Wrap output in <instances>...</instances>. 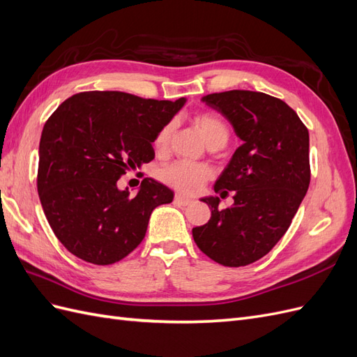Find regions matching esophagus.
Segmentation results:
<instances>
[{
    "label": "esophagus",
    "mask_w": 357,
    "mask_h": 357,
    "mask_svg": "<svg viewBox=\"0 0 357 357\" xmlns=\"http://www.w3.org/2000/svg\"><path fill=\"white\" fill-rule=\"evenodd\" d=\"M174 201H176L177 204L183 205V207H188V205H190V204L193 202L192 199H189V198H185V197H181V195H176V197H174Z\"/></svg>",
    "instance_id": "obj_1"
}]
</instances>
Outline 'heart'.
<instances>
[{"label": "heart", "mask_w": 357, "mask_h": 357, "mask_svg": "<svg viewBox=\"0 0 357 357\" xmlns=\"http://www.w3.org/2000/svg\"><path fill=\"white\" fill-rule=\"evenodd\" d=\"M193 122L202 132L205 142L211 149H222L228 144L231 138L229 126L223 119L211 112H204L193 116ZM172 132H174V123L168 122L159 129V132L155 137V149L158 152H164L168 147ZM213 176L210 167L204 164H193L188 160H177L172 164L160 168L159 178L167 183L168 186L174 188L176 190L186 193V195H193L202 189Z\"/></svg>", "instance_id": "heart-1"}]
</instances>
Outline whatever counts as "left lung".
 <instances>
[{
	"label": "left lung",
	"instance_id": "obj_1",
	"mask_svg": "<svg viewBox=\"0 0 357 357\" xmlns=\"http://www.w3.org/2000/svg\"><path fill=\"white\" fill-rule=\"evenodd\" d=\"M232 123L243 146L214 185L219 197L202 198L210 220L192 229L202 253L225 266H245L264 257L286 234L310 186V137L294 109L275 96L226 91L202 98Z\"/></svg>",
	"mask_w": 357,
	"mask_h": 357
}]
</instances>
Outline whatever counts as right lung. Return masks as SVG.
<instances>
[{"mask_svg": "<svg viewBox=\"0 0 357 357\" xmlns=\"http://www.w3.org/2000/svg\"><path fill=\"white\" fill-rule=\"evenodd\" d=\"M185 101L92 91L70 96L52 113L40 139L37 189L53 234L70 253L112 265L143 241L150 214L174 192L144 178L129 197L117 180L153 160L156 134Z\"/></svg>", "mask_w": 357, "mask_h": 357, "instance_id": "right-lung-1", "label": "right lung"}]
</instances>
